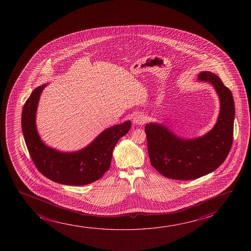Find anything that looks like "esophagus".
Listing matches in <instances>:
<instances>
[{"label":"esophagus","instance_id":"obj_1","mask_svg":"<svg viewBox=\"0 0 251 251\" xmlns=\"http://www.w3.org/2000/svg\"><path fill=\"white\" fill-rule=\"evenodd\" d=\"M133 123L136 125H143L147 123V117L142 114H136L133 117Z\"/></svg>","mask_w":251,"mask_h":251}]
</instances>
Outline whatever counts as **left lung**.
Segmentation results:
<instances>
[{
    "instance_id": "8db88e82",
    "label": "left lung",
    "mask_w": 251,
    "mask_h": 251,
    "mask_svg": "<svg viewBox=\"0 0 251 251\" xmlns=\"http://www.w3.org/2000/svg\"><path fill=\"white\" fill-rule=\"evenodd\" d=\"M198 79L212 84L220 101L214 127L203 136L182 139L162 124L146 125L151 165L161 175L175 180H192L209 174L223 163L233 141L234 100L230 90L212 72L202 71Z\"/></svg>"
}]
</instances>
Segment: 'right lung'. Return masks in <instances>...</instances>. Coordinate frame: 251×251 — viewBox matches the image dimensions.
I'll use <instances>...</instances> for the list:
<instances>
[{
    "label": "right lung",
    "instance_id": "add662e5",
    "mask_svg": "<svg viewBox=\"0 0 251 251\" xmlns=\"http://www.w3.org/2000/svg\"><path fill=\"white\" fill-rule=\"evenodd\" d=\"M45 86L46 84L32 91L21 115L25 141L35 166L47 178L65 185H86L95 182L110 169L114 148L130 129V121L103 130L79 151H57L42 141L36 126L39 97Z\"/></svg>",
    "mask_w": 251,
    "mask_h": 251
}]
</instances>
